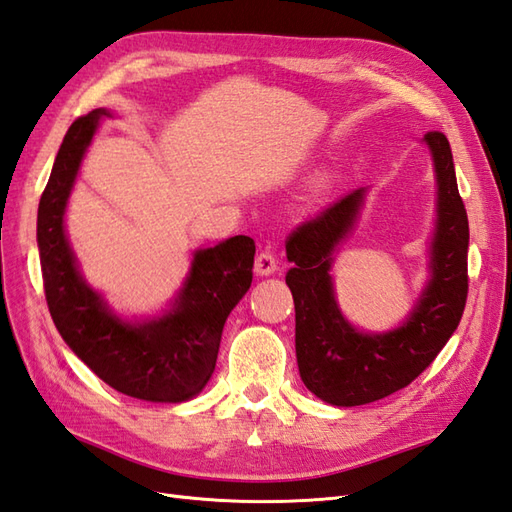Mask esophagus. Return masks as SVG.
Returning <instances> with one entry per match:
<instances>
[{"label":"esophagus","instance_id":"obj_1","mask_svg":"<svg viewBox=\"0 0 512 512\" xmlns=\"http://www.w3.org/2000/svg\"><path fill=\"white\" fill-rule=\"evenodd\" d=\"M274 270H277V257L270 251H261L255 257V272L259 277H268V274H274Z\"/></svg>","mask_w":512,"mask_h":512}]
</instances>
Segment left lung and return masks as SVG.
Returning <instances> with one entry per match:
<instances>
[{"instance_id": "1", "label": "left lung", "mask_w": 512, "mask_h": 512, "mask_svg": "<svg viewBox=\"0 0 512 512\" xmlns=\"http://www.w3.org/2000/svg\"><path fill=\"white\" fill-rule=\"evenodd\" d=\"M424 144L437 179V222L430 240V277L396 329L365 333L337 305L333 261L355 229L368 188L346 194L285 242L292 268L285 283L296 309V361L305 387L333 406L376 402L413 383L435 361L461 322L467 300L469 222L456 186L450 142L428 131Z\"/></svg>"}]
</instances>
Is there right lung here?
<instances>
[{
  "label": "right lung",
  "instance_id": "obj_1",
  "mask_svg": "<svg viewBox=\"0 0 512 512\" xmlns=\"http://www.w3.org/2000/svg\"><path fill=\"white\" fill-rule=\"evenodd\" d=\"M110 110L80 116L64 136L38 203L36 242L47 307L67 346L125 396L186 402L214 374L220 337L253 281L255 242L235 235L192 255L186 281L162 316L123 320L82 277L64 233V212L84 155Z\"/></svg>",
  "mask_w": 512,
  "mask_h": 512
}]
</instances>
